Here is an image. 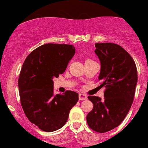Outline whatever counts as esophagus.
<instances>
[{
    "label": "esophagus",
    "instance_id": "34e87169",
    "mask_svg": "<svg viewBox=\"0 0 148 148\" xmlns=\"http://www.w3.org/2000/svg\"><path fill=\"white\" fill-rule=\"evenodd\" d=\"M78 97H79V100L80 101L86 100V99H87V96H86V94H85V93H80L78 95Z\"/></svg>",
    "mask_w": 148,
    "mask_h": 148
}]
</instances>
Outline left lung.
<instances>
[{
	"instance_id": "1",
	"label": "left lung",
	"mask_w": 148,
	"mask_h": 148,
	"mask_svg": "<svg viewBox=\"0 0 148 148\" xmlns=\"http://www.w3.org/2000/svg\"><path fill=\"white\" fill-rule=\"evenodd\" d=\"M101 62L99 80L106 87L104 99L89 96L93 108L86 116L89 127L103 133L118 127L130 111L137 83L135 62L130 54L114 43L95 44Z\"/></svg>"
}]
</instances>
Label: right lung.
<instances>
[{
	"label": "right lung",
	"instance_id": "right-lung-1",
	"mask_svg": "<svg viewBox=\"0 0 148 148\" xmlns=\"http://www.w3.org/2000/svg\"><path fill=\"white\" fill-rule=\"evenodd\" d=\"M75 53L71 45L45 44L25 60L18 77L20 99L26 117L47 132L56 131L67 122L78 93L67 90L54 94V77L66 70Z\"/></svg>",
	"mask_w": 148,
	"mask_h": 148
}]
</instances>
